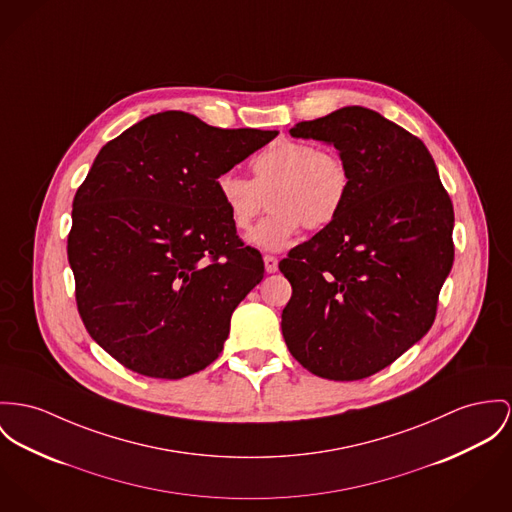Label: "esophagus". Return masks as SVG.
<instances>
[{"label": "esophagus", "instance_id": "1", "mask_svg": "<svg viewBox=\"0 0 512 512\" xmlns=\"http://www.w3.org/2000/svg\"><path fill=\"white\" fill-rule=\"evenodd\" d=\"M265 271L271 275V273H276V269H278V261H276V257L273 255H265Z\"/></svg>", "mask_w": 512, "mask_h": 512}]
</instances>
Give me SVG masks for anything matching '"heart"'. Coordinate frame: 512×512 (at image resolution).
I'll list each match as a JSON object with an SVG mask.
<instances>
[{
    "mask_svg": "<svg viewBox=\"0 0 512 512\" xmlns=\"http://www.w3.org/2000/svg\"><path fill=\"white\" fill-rule=\"evenodd\" d=\"M253 179L226 171L216 179V195L230 216L232 226L245 232L265 206L273 214L249 236L267 251L284 249L298 232L329 226L345 208L351 191V173L333 150H321L300 140H278L255 154Z\"/></svg>",
    "mask_w": 512,
    "mask_h": 512,
    "instance_id": "1",
    "label": "heart"
}]
</instances>
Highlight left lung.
I'll list each match as a JSON object with an SVG mask.
<instances>
[{
    "instance_id": "left-lung-1",
    "label": "left lung",
    "mask_w": 512,
    "mask_h": 512,
    "mask_svg": "<svg viewBox=\"0 0 512 512\" xmlns=\"http://www.w3.org/2000/svg\"><path fill=\"white\" fill-rule=\"evenodd\" d=\"M351 173L341 214L278 263L292 284L288 351L315 376L353 382L390 366L433 325L454 263V208L427 146L364 107L298 122Z\"/></svg>"
}]
</instances>
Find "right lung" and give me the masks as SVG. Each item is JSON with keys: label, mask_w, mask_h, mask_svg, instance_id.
<instances>
[{"label": "right lung", "mask_w": 512, "mask_h": 512, "mask_svg": "<svg viewBox=\"0 0 512 512\" xmlns=\"http://www.w3.org/2000/svg\"><path fill=\"white\" fill-rule=\"evenodd\" d=\"M276 134L165 111L97 154L74 197L68 261L85 329L128 370L179 380L222 353L265 265L237 237L216 179Z\"/></svg>", "instance_id": "1"}]
</instances>
